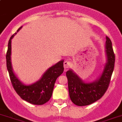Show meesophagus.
Wrapping results in <instances>:
<instances>
[{"label":"esophagus","mask_w":122,"mask_h":122,"mask_svg":"<svg viewBox=\"0 0 122 122\" xmlns=\"http://www.w3.org/2000/svg\"><path fill=\"white\" fill-rule=\"evenodd\" d=\"M72 62L69 61V60H65L64 63H63V65H64V67L65 68H70L71 66H72Z\"/></svg>","instance_id":"obj_1"}]
</instances>
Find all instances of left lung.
I'll return each instance as SVG.
<instances>
[{"label": "left lung", "mask_w": 122, "mask_h": 122, "mask_svg": "<svg viewBox=\"0 0 122 122\" xmlns=\"http://www.w3.org/2000/svg\"><path fill=\"white\" fill-rule=\"evenodd\" d=\"M105 51L107 63L101 77L92 83H84L72 70L66 72L68 79L69 95L73 103L78 106H85L101 98L108 89L113 73L115 56L110 38L106 36Z\"/></svg>", "instance_id": "left-lung-1"}]
</instances>
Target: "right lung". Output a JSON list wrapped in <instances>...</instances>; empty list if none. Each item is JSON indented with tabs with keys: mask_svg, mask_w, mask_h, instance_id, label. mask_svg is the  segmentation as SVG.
I'll return each instance as SVG.
<instances>
[{
	"mask_svg": "<svg viewBox=\"0 0 122 122\" xmlns=\"http://www.w3.org/2000/svg\"><path fill=\"white\" fill-rule=\"evenodd\" d=\"M22 28L20 27L17 32ZM15 32L9 39L8 49L6 54L7 68L9 72L10 81L14 90L23 100L34 105H43L49 101L52 95L55 82L57 78L63 72V60L49 68L44 74L41 79L31 85H25L19 81L13 72L10 62L11 40Z\"/></svg>",
	"mask_w": 122,
	"mask_h": 122,
	"instance_id": "1",
	"label": "right lung"
}]
</instances>
